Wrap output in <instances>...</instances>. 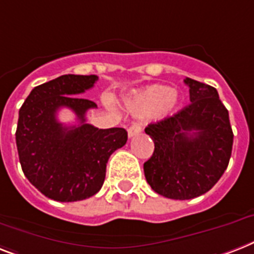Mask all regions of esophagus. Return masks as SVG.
<instances>
[{"label": "esophagus", "mask_w": 254, "mask_h": 254, "mask_svg": "<svg viewBox=\"0 0 254 254\" xmlns=\"http://www.w3.org/2000/svg\"><path fill=\"white\" fill-rule=\"evenodd\" d=\"M142 131V124L141 123H133L129 127V129H127V135H129V138L134 137V135H137V134H139Z\"/></svg>", "instance_id": "1"}]
</instances>
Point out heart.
<instances>
[{
  "mask_svg": "<svg viewBox=\"0 0 254 254\" xmlns=\"http://www.w3.org/2000/svg\"><path fill=\"white\" fill-rule=\"evenodd\" d=\"M180 96L177 91L163 84H152L134 92L127 100V108L135 116H145L154 113L155 116H167L177 107Z\"/></svg>",
  "mask_w": 254,
  "mask_h": 254,
  "instance_id": "heart-1",
  "label": "heart"
}]
</instances>
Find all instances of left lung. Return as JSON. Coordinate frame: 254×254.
<instances>
[{"label": "left lung", "mask_w": 254, "mask_h": 254, "mask_svg": "<svg viewBox=\"0 0 254 254\" xmlns=\"http://www.w3.org/2000/svg\"><path fill=\"white\" fill-rule=\"evenodd\" d=\"M190 104L145 129L154 141L143 164L152 190L172 199H191L218 183L230 162L234 133L215 88L185 78Z\"/></svg>", "instance_id": "8db88e82"}]
</instances>
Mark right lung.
<instances>
[{"label":"right lung","mask_w":254,"mask_h":254,"mask_svg":"<svg viewBox=\"0 0 254 254\" xmlns=\"http://www.w3.org/2000/svg\"><path fill=\"white\" fill-rule=\"evenodd\" d=\"M96 80V75H61L36 86L19 109L15 141L23 174L55 201H82L96 194L109 156L127 141L123 127L98 129L86 123V112L96 104L79 95ZM63 106L76 113L78 126L65 127L57 120Z\"/></svg>","instance_id":"obj_1"}]
</instances>
